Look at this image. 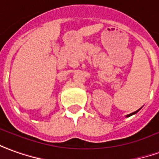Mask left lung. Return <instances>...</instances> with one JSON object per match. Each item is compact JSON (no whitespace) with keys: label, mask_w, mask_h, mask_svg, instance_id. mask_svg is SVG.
Here are the masks:
<instances>
[{"label":"left lung","mask_w":159,"mask_h":159,"mask_svg":"<svg viewBox=\"0 0 159 159\" xmlns=\"http://www.w3.org/2000/svg\"><path fill=\"white\" fill-rule=\"evenodd\" d=\"M139 109H140V108H139ZM139 110L135 111V112H134V113H132V114H127V115H126V117H130V116H131V115H133V114H136V113H137V112H139Z\"/></svg>","instance_id":"left-lung-1"}]
</instances>
